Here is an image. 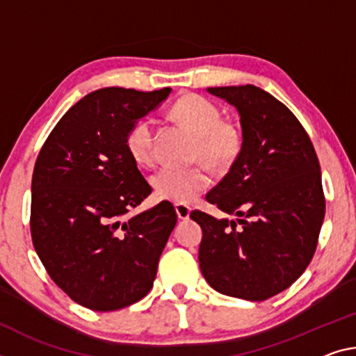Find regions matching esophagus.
Segmentation results:
<instances>
[{
  "label": "esophagus",
  "mask_w": 356,
  "mask_h": 356,
  "mask_svg": "<svg viewBox=\"0 0 356 356\" xmlns=\"http://www.w3.org/2000/svg\"><path fill=\"white\" fill-rule=\"evenodd\" d=\"M191 209L187 204H176V212L180 220H188L190 218Z\"/></svg>",
  "instance_id": "1"
}]
</instances>
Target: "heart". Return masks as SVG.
<instances>
[{"label":"heart","mask_w":356,"mask_h":356,"mask_svg":"<svg viewBox=\"0 0 356 356\" xmlns=\"http://www.w3.org/2000/svg\"><path fill=\"white\" fill-rule=\"evenodd\" d=\"M172 117L196 136L195 160L213 171L234 165L242 152V131L234 122L223 118L222 111L204 97L190 93L179 98L171 109ZM125 145L139 166L155 163V133L149 118H140L128 129ZM209 177L202 168L179 169L166 166L152 177V187L160 200L187 204L207 188Z\"/></svg>","instance_id":"b5f03b06"}]
</instances>
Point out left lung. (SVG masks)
Listing matches in <instances>:
<instances>
[{
  "label": "left lung",
  "instance_id": "left-lung-1",
  "mask_svg": "<svg viewBox=\"0 0 356 356\" xmlns=\"http://www.w3.org/2000/svg\"><path fill=\"white\" fill-rule=\"evenodd\" d=\"M207 90L239 111L244 144L206 195L238 222L190 213L202 228L200 268L218 293L264 301L289 289L317 249L326 202L320 163L300 120L270 93L255 86Z\"/></svg>",
  "mask_w": 356,
  "mask_h": 356
}]
</instances>
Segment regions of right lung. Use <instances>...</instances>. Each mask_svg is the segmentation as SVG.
I'll list each match as a JSON object with an SVG mask.
<instances>
[{"label":"right lung","instance_id":"add662e5","mask_svg":"<svg viewBox=\"0 0 356 356\" xmlns=\"http://www.w3.org/2000/svg\"><path fill=\"white\" fill-rule=\"evenodd\" d=\"M171 88L107 87L60 118L36 158L30 229L56 285L81 306L111 312L147 295L177 223L168 201L125 218L152 193L125 139Z\"/></svg>","mask_w":356,"mask_h":356}]
</instances>
